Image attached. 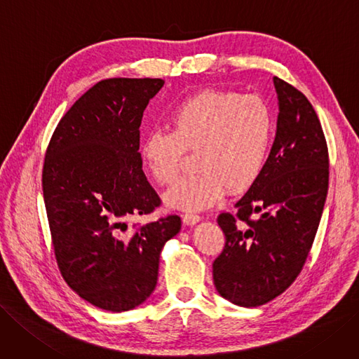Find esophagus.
Returning <instances> with one entry per match:
<instances>
[{
	"mask_svg": "<svg viewBox=\"0 0 359 359\" xmlns=\"http://www.w3.org/2000/svg\"><path fill=\"white\" fill-rule=\"evenodd\" d=\"M201 220V217L198 215H192V213H187L183 216V223L188 224V226H194V224H196L198 222Z\"/></svg>",
	"mask_w": 359,
	"mask_h": 359,
	"instance_id": "1",
	"label": "esophagus"
}]
</instances>
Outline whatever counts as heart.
I'll return each mask as SVG.
<instances>
[{"label":"heart","instance_id":"obj_1","mask_svg":"<svg viewBox=\"0 0 359 359\" xmlns=\"http://www.w3.org/2000/svg\"><path fill=\"white\" fill-rule=\"evenodd\" d=\"M171 131L152 130L142 137L139 155L159 184L176 179L187 151H195L194 175L170 188L168 207L201 211L216 205L229 189L253 187L268 163L275 135L271 104L257 95L204 90L180 102L168 116Z\"/></svg>","mask_w":359,"mask_h":359}]
</instances>
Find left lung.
Listing matches in <instances>:
<instances>
[{
  "label": "left lung",
  "instance_id": "8db88e82",
  "mask_svg": "<svg viewBox=\"0 0 359 359\" xmlns=\"http://www.w3.org/2000/svg\"><path fill=\"white\" fill-rule=\"evenodd\" d=\"M276 135L260 177L217 217L226 244L213 263L217 293L256 308L273 300L300 273L320 226L328 191V149L306 96L273 76ZM251 215H259L251 221Z\"/></svg>",
  "mask_w": 359,
  "mask_h": 359
}]
</instances>
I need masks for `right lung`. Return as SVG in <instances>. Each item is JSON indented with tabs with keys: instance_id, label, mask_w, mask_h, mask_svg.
<instances>
[{
	"instance_id": "right-lung-1",
	"label": "right lung",
	"mask_w": 359,
	"mask_h": 359,
	"mask_svg": "<svg viewBox=\"0 0 359 359\" xmlns=\"http://www.w3.org/2000/svg\"><path fill=\"white\" fill-rule=\"evenodd\" d=\"M159 78H109L93 86L60 119L47 148L43 194L65 281L95 306L124 312L148 299L159 255L182 228L168 216L128 231L130 216L161 200L139 155L140 123Z\"/></svg>"
}]
</instances>
